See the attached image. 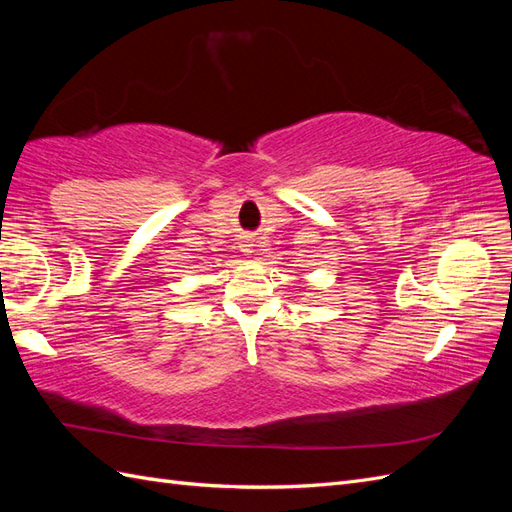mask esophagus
Returning <instances> with one entry per match:
<instances>
[{"label": "esophagus", "mask_w": 512, "mask_h": 512, "mask_svg": "<svg viewBox=\"0 0 512 512\" xmlns=\"http://www.w3.org/2000/svg\"><path fill=\"white\" fill-rule=\"evenodd\" d=\"M243 252L245 254H252V243H243Z\"/></svg>", "instance_id": "34e87169"}]
</instances>
